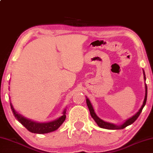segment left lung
Listing matches in <instances>:
<instances>
[{
	"mask_svg": "<svg viewBox=\"0 0 153 153\" xmlns=\"http://www.w3.org/2000/svg\"><path fill=\"white\" fill-rule=\"evenodd\" d=\"M143 72H144V80H146V76H145V73H144V71H143ZM145 89H146V90H145V97H144V102H143V104H142V106L140 108L138 112H137L136 114H135L134 116H132L131 118L127 119L126 121L123 123L122 125H120V126H116V125L111 123L105 122V121H103V120L100 119L99 117L96 115V112H95L93 108V106H92L91 102H90L88 98L86 99L87 105L89 108L90 114H91V116L92 117V118L94 119V121H96V123L97 124V126H98L100 127H102V128H104V129H124L125 127H126L127 126H129V125L133 123L137 119V117H139V115L140 114V113H141L142 109H143V108L144 107L145 104H146V100H147V86H146V84H145Z\"/></svg>",
	"mask_w": 153,
	"mask_h": 153,
	"instance_id": "obj_1",
	"label": "left lung"
}]
</instances>
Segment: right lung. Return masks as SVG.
<instances>
[{
    "mask_svg": "<svg viewBox=\"0 0 153 153\" xmlns=\"http://www.w3.org/2000/svg\"><path fill=\"white\" fill-rule=\"evenodd\" d=\"M10 106L11 108L13 111V115L16 117V119L20 123H22L29 131L34 134H47L49 132L53 131L56 130L61 126V125L63 123L64 121L66 119V110L64 109V111L62 113V116H61L55 121L47 122V123H37L32 121V120L27 119L25 118L21 114L17 113L13 108V105L10 102Z\"/></svg>",
    "mask_w": 153,
    "mask_h": 153,
    "instance_id": "1",
    "label": "right lung"
}]
</instances>
